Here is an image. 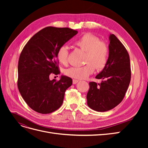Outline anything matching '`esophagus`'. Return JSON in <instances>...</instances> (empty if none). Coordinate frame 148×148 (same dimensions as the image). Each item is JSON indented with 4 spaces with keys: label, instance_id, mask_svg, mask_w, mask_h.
Wrapping results in <instances>:
<instances>
[{
    "label": "esophagus",
    "instance_id": "esophagus-1",
    "mask_svg": "<svg viewBox=\"0 0 148 148\" xmlns=\"http://www.w3.org/2000/svg\"><path fill=\"white\" fill-rule=\"evenodd\" d=\"M78 82H79V80H77V79H73V84H77Z\"/></svg>",
    "mask_w": 148,
    "mask_h": 148
}]
</instances>
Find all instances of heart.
<instances>
[{"mask_svg":"<svg viewBox=\"0 0 148 148\" xmlns=\"http://www.w3.org/2000/svg\"><path fill=\"white\" fill-rule=\"evenodd\" d=\"M83 51L86 52L84 62L82 66H72L65 70L66 76L74 79H85L91 75L96 69L102 70L106 66L109 60L108 46L101 41L99 37L90 33L83 34L75 42ZM69 52L65 46H61L57 52V57L60 64L66 65L69 62Z\"/></svg>","mask_w":148,"mask_h":148,"instance_id":"1","label":"heart"}]
</instances>
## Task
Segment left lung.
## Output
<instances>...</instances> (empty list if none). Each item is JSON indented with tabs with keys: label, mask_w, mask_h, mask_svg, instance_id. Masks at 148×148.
<instances>
[{
	"label": "left lung",
	"mask_w": 148,
	"mask_h": 148,
	"mask_svg": "<svg viewBox=\"0 0 148 148\" xmlns=\"http://www.w3.org/2000/svg\"><path fill=\"white\" fill-rule=\"evenodd\" d=\"M109 60L96 78L101 83H89L88 106L94 110L106 112L122 101L131 79L130 61L126 48L114 34L109 36Z\"/></svg>",
	"instance_id": "8db88e82"
}]
</instances>
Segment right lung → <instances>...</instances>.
<instances>
[{"instance_id":"add662e5","label":"right lung","mask_w":148,"mask_h":148,"mask_svg":"<svg viewBox=\"0 0 148 148\" xmlns=\"http://www.w3.org/2000/svg\"><path fill=\"white\" fill-rule=\"evenodd\" d=\"M78 31L69 28L47 26L31 38L22 50L18 65V88L26 104L38 113L50 114L63 103L66 89L72 79L62 76L50 80L49 75H59L58 49Z\"/></svg>"}]
</instances>
